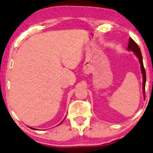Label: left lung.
I'll list each match as a JSON object with an SVG mask.
<instances>
[{
  "mask_svg": "<svg viewBox=\"0 0 153 153\" xmlns=\"http://www.w3.org/2000/svg\"><path fill=\"white\" fill-rule=\"evenodd\" d=\"M128 50L132 51L134 52V54H136V56L137 57L140 63V67H141V71H142V74H143V93L145 94V83H146V73H145V70L143 65V56H142L141 51L139 46L137 45L134 40L131 38H129V45H128ZM145 96V94H144Z\"/></svg>",
  "mask_w": 153,
  "mask_h": 153,
  "instance_id": "8db88e82",
  "label": "left lung"
}]
</instances>
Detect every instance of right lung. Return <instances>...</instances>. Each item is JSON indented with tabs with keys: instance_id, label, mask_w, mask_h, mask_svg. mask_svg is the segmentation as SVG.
Instances as JSON below:
<instances>
[{
	"instance_id": "right-lung-1",
	"label": "right lung",
	"mask_w": 153,
	"mask_h": 153,
	"mask_svg": "<svg viewBox=\"0 0 153 153\" xmlns=\"http://www.w3.org/2000/svg\"><path fill=\"white\" fill-rule=\"evenodd\" d=\"M29 128H31V129H33V128H31V127H29Z\"/></svg>"
}]
</instances>
